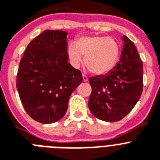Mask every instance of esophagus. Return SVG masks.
<instances>
[{
    "mask_svg": "<svg viewBox=\"0 0 160 160\" xmlns=\"http://www.w3.org/2000/svg\"><path fill=\"white\" fill-rule=\"evenodd\" d=\"M83 80H84V82H86V81H88V76H85V75H83Z\"/></svg>",
    "mask_w": 160,
    "mask_h": 160,
    "instance_id": "esophagus-1",
    "label": "esophagus"
}]
</instances>
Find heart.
Instances as JSON below:
<instances>
[{
    "mask_svg": "<svg viewBox=\"0 0 160 160\" xmlns=\"http://www.w3.org/2000/svg\"><path fill=\"white\" fill-rule=\"evenodd\" d=\"M120 53L117 41L107 36L80 37L68 47L71 63L78 68L84 60L92 73L104 75L115 68Z\"/></svg>",
    "mask_w": 160,
    "mask_h": 160,
    "instance_id": "b5f03b06",
    "label": "heart"
}]
</instances>
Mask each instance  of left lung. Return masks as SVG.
<instances>
[{
    "label": "left lung",
    "instance_id": "left-lung-1",
    "mask_svg": "<svg viewBox=\"0 0 160 160\" xmlns=\"http://www.w3.org/2000/svg\"><path fill=\"white\" fill-rule=\"evenodd\" d=\"M119 62L106 75L89 77L92 92L88 108L98 119L119 121L132 111L143 88V64L133 43L126 36Z\"/></svg>",
    "mask_w": 160,
    "mask_h": 160
}]
</instances>
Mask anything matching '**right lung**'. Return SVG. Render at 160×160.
Here are the masks:
<instances>
[{
    "label": "right lung",
    "instance_id": "1",
    "mask_svg": "<svg viewBox=\"0 0 160 160\" xmlns=\"http://www.w3.org/2000/svg\"><path fill=\"white\" fill-rule=\"evenodd\" d=\"M68 33L45 30L29 43L20 61L17 89L27 113L36 121L52 123L65 115L81 72L68 62Z\"/></svg>",
    "mask_w": 160,
    "mask_h": 160
}]
</instances>
